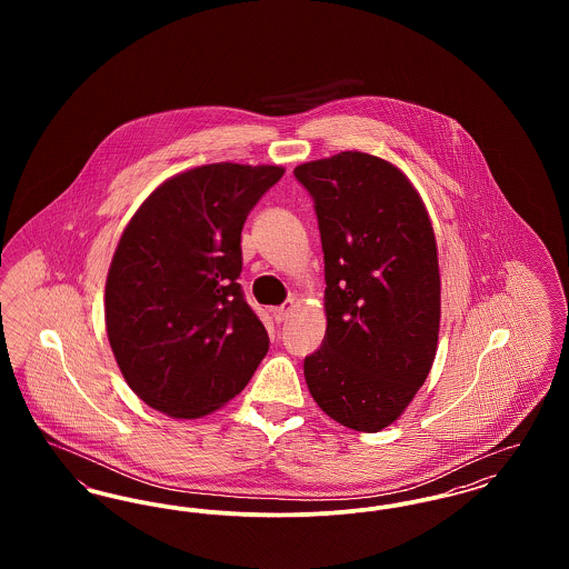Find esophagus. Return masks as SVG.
<instances>
[{
    "mask_svg": "<svg viewBox=\"0 0 569 569\" xmlns=\"http://www.w3.org/2000/svg\"><path fill=\"white\" fill-rule=\"evenodd\" d=\"M290 311H292V300H290V302H283L281 307H272L271 313L272 318H274V322H277V325L286 322L288 316H290Z\"/></svg>",
    "mask_w": 569,
    "mask_h": 569,
    "instance_id": "1",
    "label": "esophagus"
}]
</instances>
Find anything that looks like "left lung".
Listing matches in <instances>:
<instances>
[{
	"mask_svg": "<svg viewBox=\"0 0 569 569\" xmlns=\"http://www.w3.org/2000/svg\"><path fill=\"white\" fill-rule=\"evenodd\" d=\"M325 251L326 335L305 379L339 425L378 433L411 403L433 367L439 264L429 213L406 174L341 151L300 163Z\"/></svg>",
	"mask_w": 569,
	"mask_h": 569,
	"instance_id": "1",
	"label": "left lung"
}]
</instances>
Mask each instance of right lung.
I'll list each match as a JSON object with an SVG mask.
<instances>
[{"label": "right lung", "mask_w": 569, "mask_h": 569, "mask_svg": "<svg viewBox=\"0 0 569 569\" xmlns=\"http://www.w3.org/2000/svg\"><path fill=\"white\" fill-rule=\"evenodd\" d=\"M281 166L209 163L163 181L126 226L107 279V332L136 395L172 418L237 397L269 352L244 300L241 230Z\"/></svg>", "instance_id": "right-lung-1"}]
</instances>
